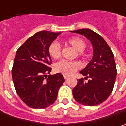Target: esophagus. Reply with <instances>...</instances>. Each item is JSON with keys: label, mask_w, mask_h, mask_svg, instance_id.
<instances>
[{"label": "esophagus", "mask_w": 126, "mask_h": 126, "mask_svg": "<svg viewBox=\"0 0 126 126\" xmlns=\"http://www.w3.org/2000/svg\"><path fill=\"white\" fill-rule=\"evenodd\" d=\"M64 78H65V80H67L69 78V76H64Z\"/></svg>", "instance_id": "34e87169"}]
</instances>
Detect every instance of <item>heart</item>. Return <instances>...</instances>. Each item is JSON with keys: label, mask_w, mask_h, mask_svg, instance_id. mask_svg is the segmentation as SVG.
<instances>
[{"label": "heart", "mask_w": 126, "mask_h": 126, "mask_svg": "<svg viewBox=\"0 0 126 126\" xmlns=\"http://www.w3.org/2000/svg\"><path fill=\"white\" fill-rule=\"evenodd\" d=\"M65 42L78 51V56L84 57L85 54L84 53V50L86 47V44L84 40L78 37H74L67 39ZM48 52L52 59H58L61 55L60 45L57 42H52L48 46ZM79 68L80 64L76 61H69L61 60L55 63L54 66V69L56 72L62 74L65 76H71Z\"/></svg>", "instance_id": "heart-1"}]
</instances>
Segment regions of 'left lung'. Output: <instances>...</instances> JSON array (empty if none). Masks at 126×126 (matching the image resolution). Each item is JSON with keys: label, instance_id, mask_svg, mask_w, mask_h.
I'll use <instances>...</instances> for the list:
<instances>
[{"label": "left lung", "instance_id": "obj_1", "mask_svg": "<svg viewBox=\"0 0 126 126\" xmlns=\"http://www.w3.org/2000/svg\"><path fill=\"white\" fill-rule=\"evenodd\" d=\"M84 36L93 44V57L82 71L83 78L72 90L73 96L78 103L86 106H96L105 101L113 89L117 76L116 65L112 50L105 40L90 29H79L74 31Z\"/></svg>", "mask_w": 126, "mask_h": 126}]
</instances>
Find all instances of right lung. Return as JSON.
I'll list each match as a JSON object with an SVG mask.
<instances>
[{"mask_svg": "<svg viewBox=\"0 0 126 126\" xmlns=\"http://www.w3.org/2000/svg\"><path fill=\"white\" fill-rule=\"evenodd\" d=\"M40 31L29 38L16 52L12 68L15 90L23 102L33 109L47 108L57 100L58 90L65 82L59 73L48 75L50 43L60 34Z\"/></svg>", "mask_w": 126, "mask_h": 126, "instance_id": "right-lung-1", "label": "right lung"}]
</instances>
